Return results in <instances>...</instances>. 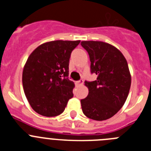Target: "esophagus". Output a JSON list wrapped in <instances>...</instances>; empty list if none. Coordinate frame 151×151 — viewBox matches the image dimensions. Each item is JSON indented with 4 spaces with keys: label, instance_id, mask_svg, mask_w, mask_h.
I'll return each mask as SVG.
<instances>
[{
    "label": "esophagus",
    "instance_id": "esophagus-1",
    "mask_svg": "<svg viewBox=\"0 0 151 151\" xmlns=\"http://www.w3.org/2000/svg\"><path fill=\"white\" fill-rule=\"evenodd\" d=\"M83 79H80V80H78V81H77L76 82V83L78 84V85H82V84H83Z\"/></svg>",
    "mask_w": 151,
    "mask_h": 151
}]
</instances>
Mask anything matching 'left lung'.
Listing matches in <instances>:
<instances>
[{
	"mask_svg": "<svg viewBox=\"0 0 151 151\" xmlns=\"http://www.w3.org/2000/svg\"><path fill=\"white\" fill-rule=\"evenodd\" d=\"M81 45L88 53L91 73L97 76L95 81L85 82L89 92L81 100L82 112L94 120H106L120 110L129 95L131 75L127 61L110 44L85 41Z\"/></svg>",
	"mask_w": 151,
	"mask_h": 151,
	"instance_id": "8db88e82",
	"label": "left lung"
}]
</instances>
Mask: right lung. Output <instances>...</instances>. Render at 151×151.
Masks as SVG:
<instances>
[{"label": "right lung", "instance_id": "1", "mask_svg": "<svg viewBox=\"0 0 151 151\" xmlns=\"http://www.w3.org/2000/svg\"><path fill=\"white\" fill-rule=\"evenodd\" d=\"M80 41H53L30 54L22 72V85L33 110L45 116L63 113L73 97L74 82L68 78L71 53Z\"/></svg>", "mask_w": 151, "mask_h": 151}]
</instances>
